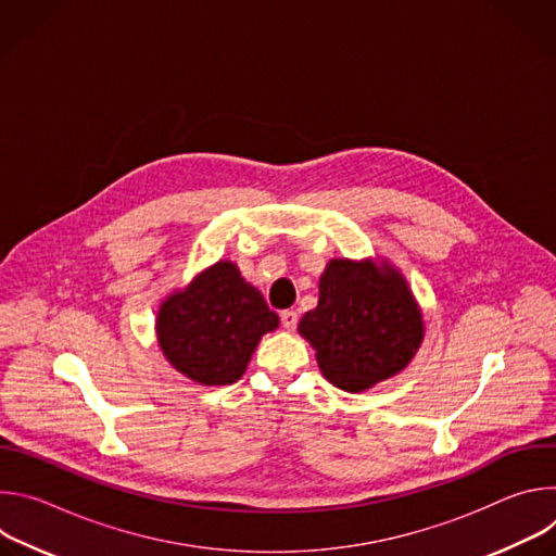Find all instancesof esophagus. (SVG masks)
<instances>
[{
  "instance_id": "esophagus-1",
  "label": "esophagus",
  "mask_w": 556,
  "mask_h": 556,
  "mask_svg": "<svg viewBox=\"0 0 556 556\" xmlns=\"http://www.w3.org/2000/svg\"><path fill=\"white\" fill-rule=\"evenodd\" d=\"M296 324H299V314H296L294 309H283V312H281V326H283L286 330H294Z\"/></svg>"
}]
</instances>
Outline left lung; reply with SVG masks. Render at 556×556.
I'll list each match as a JSON object with an SVG mask.
<instances>
[{"label": "left lung", "instance_id": "8db88e82", "mask_svg": "<svg viewBox=\"0 0 556 556\" xmlns=\"http://www.w3.org/2000/svg\"><path fill=\"white\" fill-rule=\"evenodd\" d=\"M324 376L365 391L403 371L425 339L422 312L407 279L384 260H332L319 279V303L299 321Z\"/></svg>", "mask_w": 556, "mask_h": 556}]
</instances>
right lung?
Masks as SVG:
<instances>
[{
  "label": "right lung",
  "mask_w": 556,
  "mask_h": 556,
  "mask_svg": "<svg viewBox=\"0 0 556 556\" xmlns=\"http://www.w3.org/2000/svg\"><path fill=\"white\" fill-rule=\"evenodd\" d=\"M279 316L232 262L202 270L187 288L169 294L155 316L165 358L200 384L240 380Z\"/></svg>",
  "instance_id": "right-lung-1"
}]
</instances>
